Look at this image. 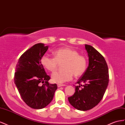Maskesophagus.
<instances>
[{
	"mask_svg": "<svg viewBox=\"0 0 125 125\" xmlns=\"http://www.w3.org/2000/svg\"><path fill=\"white\" fill-rule=\"evenodd\" d=\"M57 85H58V87H61V86H65V84H57Z\"/></svg>",
	"mask_w": 125,
	"mask_h": 125,
	"instance_id": "34e87169",
	"label": "esophagus"
}]
</instances>
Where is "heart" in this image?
I'll return each instance as SVG.
<instances>
[{
	"label": "heart",
	"instance_id": "heart-1",
	"mask_svg": "<svg viewBox=\"0 0 125 125\" xmlns=\"http://www.w3.org/2000/svg\"><path fill=\"white\" fill-rule=\"evenodd\" d=\"M55 58L48 55L42 56L41 62L46 69L54 71L58 62L64 61L63 69L64 70L53 73L52 79L53 82L63 83L72 79L74 76L80 77L85 73L87 68V60L85 56L78 54L77 51L69 47L59 48L53 53Z\"/></svg>",
	"mask_w": 125,
	"mask_h": 125
}]
</instances>
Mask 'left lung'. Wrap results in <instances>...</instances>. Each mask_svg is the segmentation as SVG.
Returning <instances> with one entry per match:
<instances>
[{"mask_svg": "<svg viewBox=\"0 0 125 125\" xmlns=\"http://www.w3.org/2000/svg\"><path fill=\"white\" fill-rule=\"evenodd\" d=\"M85 48L88 66L78 80L75 93L68 97L71 105L82 111L93 108L101 102L109 82L108 66L104 57L92 46L85 44Z\"/></svg>", "mask_w": 125, "mask_h": 125, "instance_id": "8db88e82", "label": "left lung"}]
</instances>
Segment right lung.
<instances>
[{"label":"right lung","mask_w":125,"mask_h":125,"mask_svg":"<svg viewBox=\"0 0 125 125\" xmlns=\"http://www.w3.org/2000/svg\"><path fill=\"white\" fill-rule=\"evenodd\" d=\"M48 48L43 43L34 45L20 56L16 65L15 84L23 101L33 109L48 106L58 88L56 84L49 83L50 77L41 62Z\"/></svg>","instance_id":"right-lung-1"}]
</instances>
